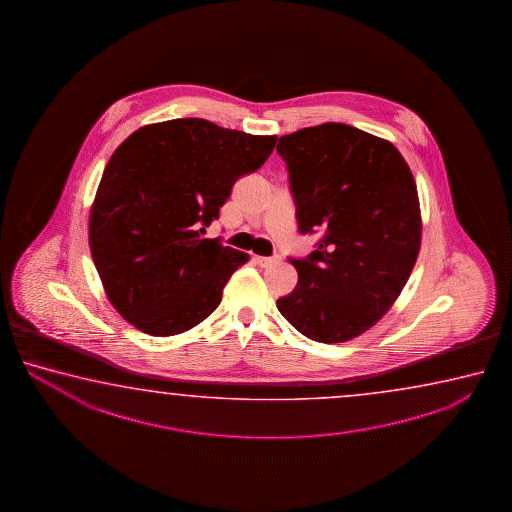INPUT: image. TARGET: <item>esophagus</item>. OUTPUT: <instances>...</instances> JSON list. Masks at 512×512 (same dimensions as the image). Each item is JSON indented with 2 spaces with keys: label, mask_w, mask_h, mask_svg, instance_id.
Here are the masks:
<instances>
[{
  "label": "esophagus",
  "mask_w": 512,
  "mask_h": 512,
  "mask_svg": "<svg viewBox=\"0 0 512 512\" xmlns=\"http://www.w3.org/2000/svg\"><path fill=\"white\" fill-rule=\"evenodd\" d=\"M254 261L260 265V267H270V265H274L278 258H267V256H254Z\"/></svg>",
  "instance_id": "34e87169"
}]
</instances>
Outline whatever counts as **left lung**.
<instances>
[{"mask_svg":"<svg viewBox=\"0 0 512 512\" xmlns=\"http://www.w3.org/2000/svg\"><path fill=\"white\" fill-rule=\"evenodd\" d=\"M301 233H319L278 310L304 337L340 344L389 312L421 249V209L407 161L387 139L344 123L281 136Z\"/></svg>","mask_w":512,"mask_h":512,"instance_id":"obj_1","label":"left lung"}]
</instances>
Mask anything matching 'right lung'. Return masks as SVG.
Returning <instances> with one entry per match:
<instances>
[{"instance_id":"1","label":"right lung","mask_w":512,"mask_h":512,"mask_svg":"<svg viewBox=\"0 0 512 512\" xmlns=\"http://www.w3.org/2000/svg\"><path fill=\"white\" fill-rule=\"evenodd\" d=\"M276 141L179 118L145 125L114 150L91 206L89 249L125 321L170 337L217 310L249 254L202 234Z\"/></svg>"}]
</instances>
